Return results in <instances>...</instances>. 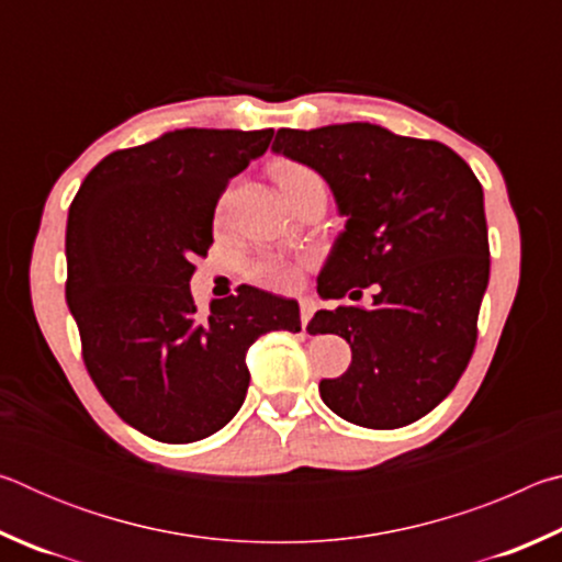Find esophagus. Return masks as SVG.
<instances>
[{
  "instance_id": "esophagus-1",
  "label": "esophagus",
  "mask_w": 562,
  "mask_h": 562,
  "mask_svg": "<svg viewBox=\"0 0 562 562\" xmlns=\"http://www.w3.org/2000/svg\"><path fill=\"white\" fill-rule=\"evenodd\" d=\"M317 310V302L312 297H302L300 300V317H302V327H307V322L312 319V315H315Z\"/></svg>"
}]
</instances>
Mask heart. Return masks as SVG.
<instances>
[{
  "instance_id": "b5f03b06",
  "label": "heart",
  "mask_w": 562,
  "mask_h": 562,
  "mask_svg": "<svg viewBox=\"0 0 562 562\" xmlns=\"http://www.w3.org/2000/svg\"><path fill=\"white\" fill-rule=\"evenodd\" d=\"M300 173H307V168H302V166H282L278 170V178L284 180V178H292V176H300ZM300 272H302V265L300 262L288 260V258H280V255H268V258L252 262V268H250L252 280L268 284V288H274V290H292V288H297Z\"/></svg>"
}]
</instances>
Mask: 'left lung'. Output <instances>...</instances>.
I'll use <instances>...</instances> for the list:
<instances>
[{
	"label": "left lung",
	"instance_id": "8db88e82",
	"mask_svg": "<svg viewBox=\"0 0 562 562\" xmlns=\"http://www.w3.org/2000/svg\"><path fill=\"white\" fill-rule=\"evenodd\" d=\"M327 180L345 231L317 292L372 307L319 310L310 331L349 341L351 364L322 379L331 412L364 429H398L439 406L469 367L491 252L483 188L439 140L396 136L374 123L280 128L272 144Z\"/></svg>",
	"mask_w": 562,
	"mask_h": 562
}]
</instances>
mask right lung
I'll list each match as a JSON object with an SVG mask.
<instances>
[{
  "label": "right lung",
  "instance_id": "add662e5",
  "mask_svg": "<svg viewBox=\"0 0 562 562\" xmlns=\"http://www.w3.org/2000/svg\"><path fill=\"white\" fill-rule=\"evenodd\" d=\"M272 133L180 128L113 150L69 207L66 302L83 364L113 412L156 441L221 431L245 402L252 341L300 331L294 300L240 284L201 315L190 294L217 198Z\"/></svg>",
  "mask_w": 562,
  "mask_h": 562
}]
</instances>
